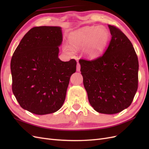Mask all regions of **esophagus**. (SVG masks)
Here are the masks:
<instances>
[{"label": "esophagus", "instance_id": "34e87169", "mask_svg": "<svg viewBox=\"0 0 149 149\" xmlns=\"http://www.w3.org/2000/svg\"><path fill=\"white\" fill-rule=\"evenodd\" d=\"M80 68H81V65H80L79 63H77V68H76V70H77V71H80Z\"/></svg>", "mask_w": 149, "mask_h": 149}]
</instances>
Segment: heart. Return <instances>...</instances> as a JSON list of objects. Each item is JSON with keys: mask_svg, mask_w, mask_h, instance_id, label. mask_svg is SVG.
Segmentation results:
<instances>
[{"mask_svg": "<svg viewBox=\"0 0 149 149\" xmlns=\"http://www.w3.org/2000/svg\"><path fill=\"white\" fill-rule=\"evenodd\" d=\"M109 39V32L104 26H86L74 31L70 36L71 45L74 48L80 49L88 45L84 54L89 59H94L101 55ZM65 48L69 52L72 51L70 47L65 46Z\"/></svg>", "mask_w": 149, "mask_h": 149, "instance_id": "1", "label": "heart"}]
</instances>
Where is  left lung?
Here are the masks:
<instances>
[{"label": "left lung", "mask_w": 149, "mask_h": 149, "mask_svg": "<svg viewBox=\"0 0 149 149\" xmlns=\"http://www.w3.org/2000/svg\"><path fill=\"white\" fill-rule=\"evenodd\" d=\"M112 38L102 55L79 60L88 100L100 113L113 114L127 108L138 88L139 61L132 43L109 25Z\"/></svg>", "instance_id": "obj_1"}]
</instances>
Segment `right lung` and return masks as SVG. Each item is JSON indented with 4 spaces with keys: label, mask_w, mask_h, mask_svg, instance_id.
I'll return each instance as SVG.
<instances>
[{
    "label": "right lung",
    "mask_w": 149,
    "mask_h": 149,
    "mask_svg": "<svg viewBox=\"0 0 149 149\" xmlns=\"http://www.w3.org/2000/svg\"><path fill=\"white\" fill-rule=\"evenodd\" d=\"M59 26H35L22 38L10 62L12 92L23 109L38 115L59 110L76 61L58 58Z\"/></svg>",
    "instance_id": "obj_1"
}]
</instances>
